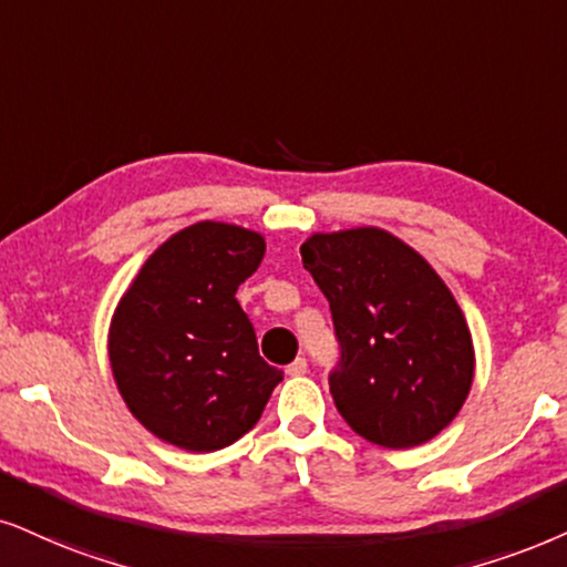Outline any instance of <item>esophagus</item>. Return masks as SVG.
<instances>
[{"label": "esophagus", "mask_w": 567, "mask_h": 567, "mask_svg": "<svg viewBox=\"0 0 567 567\" xmlns=\"http://www.w3.org/2000/svg\"><path fill=\"white\" fill-rule=\"evenodd\" d=\"M306 371H308V361H306V358H296V361H292L290 367H288V374H290V377H303Z\"/></svg>", "instance_id": "1"}]
</instances>
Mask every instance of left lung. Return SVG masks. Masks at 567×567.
Instances as JSON below:
<instances>
[{
	"label": "left lung",
	"instance_id": "left-lung-1",
	"mask_svg": "<svg viewBox=\"0 0 567 567\" xmlns=\"http://www.w3.org/2000/svg\"><path fill=\"white\" fill-rule=\"evenodd\" d=\"M300 256L332 311L329 392L348 426L390 450L440 434L474 382L468 324L440 275L379 227L311 235Z\"/></svg>",
	"mask_w": 567,
	"mask_h": 567
}]
</instances>
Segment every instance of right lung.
<instances>
[{
	"mask_svg": "<svg viewBox=\"0 0 567 567\" xmlns=\"http://www.w3.org/2000/svg\"><path fill=\"white\" fill-rule=\"evenodd\" d=\"M267 243L198 221L154 250L110 327V361L131 413L159 440L214 453L256 426L282 371L259 355L238 298Z\"/></svg>",
	"mask_w": 567,
	"mask_h": 567,
	"instance_id": "obj_1",
	"label": "right lung"
}]
</instances>
